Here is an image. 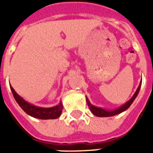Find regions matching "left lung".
<instances>
[{"mask_svg": "<svg viewBox=\"0 0 153 153\" xmlns=\"http://www.w3.org/2000/svg\"><path fill=\"white\" fill-rule=\"evenodd\" d=\"M142 83H140L139 84V86H138V89L136 91V93H134V95L132 97V98L128 102L125 103V105H123L121 107H120L118 109L115 110V111H106V110L102 109V108H100V107H97V106H94L93 105H91L88 102V100L87 99V102H88V105L89 106V108L91 110V111L94 114L97 116H99V117H107V116H112V115H118L120 113L123 112L125 110H127L133 102L134 101V99L136 98V97L138 96V93L139 92V90H140V87H141Z\"/></svg>", "mask_w": 153, "mask_h": 153, "instance_id": "obj_1", "label": "left lung"}]
</instances>
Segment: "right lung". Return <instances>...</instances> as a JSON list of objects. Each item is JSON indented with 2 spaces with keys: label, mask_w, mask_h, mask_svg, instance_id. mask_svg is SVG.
<instances>
[{
  "label": "right lung",
  "mask_w": 153,
  "mask_h": 153,
  "mask_svg": "<svg viewBox=\"0 0 153 153\" xmlns=\"http://www.w3.org/2000/svg\"><path fill=\"white\" fill-rule=\"evenodd\" d=\"M11 92L13 93V96L15 97V101L17 102L19 106L22 109L25 111L28 115H31L35 118L42 119V120H48V119H56L61 114L62 111V104L60 102V104L56 106H54L51 108H42V107H38L33 105H31L28 103L26 101L23 99L22 97L19 96L16 93L13 88H10Z\"/></svg>",
  "instance_id": "right-lung-1"
}]
</instances>
